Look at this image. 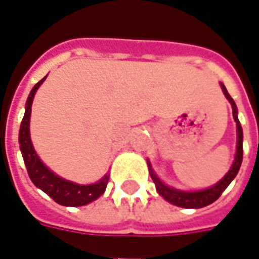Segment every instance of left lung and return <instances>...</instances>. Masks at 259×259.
Here are the masks:
<instances>
[{
	"mask_svg": "<svg viewBox=\"0 0 259 259\" xmlns=\"http://www.w3.org/2000/svg\"><path fill=\"white\" fill-rule=\"evenodd\" d=\"M221 88L224 91V95L226 96V99L229 101L230 106H232V110H233V118L236 121V130H237V143H236V154L235 160H233V164L230 169L226 172V175L224 178L221 179L220 182H217L214 186L211 188H207V189L201 190H179L175 189L172 186H168L165 185L158 178L156 172L153 171L152 164L148 160V167H149V174L152 177L153 182L156 185V190L157 193L163 197L164 200H167L171 204L177 205V207H182V208H203V207H207L211 203H214L215 200L220 197L222 192L229 186V184L235 179V177L239 172L241 165V160H243V130H241L240 121L237 118V107H236L235 101L230 98V95L228 94L225 85L221 82Z\"/></svg>",
	"mask_w": 259,
	"mask_h": 259,
	"instance_id": "left-lung-1",
	"label": "left lung"
}]
</instances>
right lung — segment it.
I'll list each match as a JSON object with an SVG mask.
<instances>
[{
	"mask_svg": "<svg viewBox=\"0 0 259 259\" xmlns=\"http://www.w3.org/2000/svg\"><path fill=\"white\" fill-rule=\"evenodd\" d=\"M47 77L38 81L33 90L30 92L27 102H26V110H24L23 120L20 124L19 130V145H20V152L23 156L26 168L29 172V177L38 189L48 194L50 197L60 205L66 207H80L92 203L94 200L101 197L106 190L107 182H109V172L105 174V177L99 179L98 182L91 185H80L62 178L59 175L52 172L47 165H45L38 154L35 153L30 138V116H31V105L35 92L39 85L45 81Z\"/></svg>",
	"mask_w": 259,
	"mask_h": 259,
	"instance_id": "add662e5",
	"label": "right lung"
}]
</instances>
